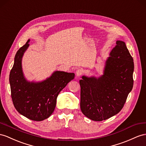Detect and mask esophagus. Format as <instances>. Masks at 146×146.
Wrapping results in <instances>:
<instances>
[{"label":"esophagus","instance_id":"34e87169","mask_svg":"<svg viewBox=\"0 0 146 146\" xmlns=\"http://www.w3.org/2000/svg\"><path fill=\"white\" fill-rule=\"evenodd\" d=\"M83 73V70L81 68L78 69L76 72V74L77 76H80Z\"/></svg>","mask_w":146,"mask_h":146}]
</instances>
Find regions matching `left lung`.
Returning <instances> with one entry per match:
<instances>
[{
  "label": "left lung",
  "mask_w": 146,
  "mask_h": 146,
  "mask_svg": "<svg viewBox=\"0 0 146 146\" xmlns=\"http://www.w3.org/2000/svg\"><path fill=\"white\" fill-rule=\"evenodd\" d=\"M106 62L101 76H82L80 107L93 121H102L117 114L133 86V58L125 43L117 40Z\"/></svg>",
  "instance_id": "1"
}]
</instances>
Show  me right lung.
<instances>
[{
    "label": "right lung",
    "mask_w": 146,
    "mask_h": 146,
    "mask_svg": "<svg viewBox=\"0 0 146 146\" xmlns=\"http://www.w3.org/2000/svg\"><path fill=\"white\" fill-rule=\"evenodd\" d=\"M29 39L17 52L10 71L9 81L13 104L20 114L33 121H42L53 113L58 94L74 73L56 72L41 82H29L22 70V57L29 47Z\"/></svg>",
    "instance_id": "add662e5"
}]
</instances>
